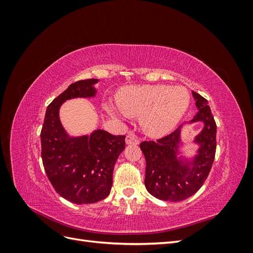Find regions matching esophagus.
<instances>
[{
	"label": "esophagus",
	"mask_w": 253,
	"mask_h": 253,
	"mask_svg": "<svg viewBox=\"0 0 253 253\" xmlns=\"http://www.w3.org/2000/svg\"><path fill=\"white\" fill-rule=\"evenodd\" d=\"M126 144H138L139 143V139H138V137H137L135 134L129 133L126 136Z\"/></svg>",
	"instance_id": "34e87169"
}]
</instances>
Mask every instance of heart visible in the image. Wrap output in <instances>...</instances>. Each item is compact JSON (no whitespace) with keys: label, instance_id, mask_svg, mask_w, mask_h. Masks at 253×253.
<instances>
[{"label":"heart","instance_id":"b5f03b06","mask_svg":"<svg viewBox=\"0 0 253 253\" xmlns=\"http://www.w3.org/2000/svg\"><path fill=\"white\" fill-rule=\"evenodd\" d=\"M120 111L131 117H142L144 132L153 137L169 134L185 116L190 94L182 86L141 85L121 89L117 95ZM108 111L114 116L120 113L113 106Z\"/></svg>","mask_w":253,"mask_h":253}]
</instances>
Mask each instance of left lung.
<instances>
[{
    "label": "left lung",
    "instance_id": "1",
    "mask_svg": "<svg viewBox=\"0 0 253 253\" xmlns=\"http://www.w3.org/2000/svg\"><path fill=\"white\" fill-rule=\"evenodd\" d=\"M197 114L190 122H204L203 131L196 136L200 144L192 162L177 157L181 126L156 141H142L140 149L145 157L144 186L158 200L180 202L195 194L210 173L216 150V124L208 101L192 91Z\"/></svg>",
    "mask_w": 253,
    "mask_h": 253
}]
</instances>
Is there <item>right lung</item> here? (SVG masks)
Returning a JSON list of instances; mask_svg holds the SVG:
<instances>
[{
  "instance_id": "right-lung-1",
  "label": "right lung",
  "mask_w": 253,
  "mask_h": 253,
  "mask_svg": "<svg viewBox=\"0 0 253 253\" xmlns=\"http://www.w3.org/2000/svg\"><path fill=\"white\" fill-rule=\"evenodd\" d=\"M98 79L71 84L47 106L41 129V156L47 177L56 192L74 204L100 202L111 192L113 171L126 148V136L103 129L90 135L71 137L59 118L62 103L73 98L96 95Z\"/></svg>"
}]
</instances>
